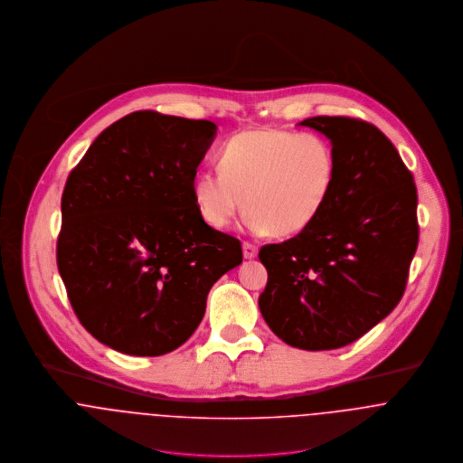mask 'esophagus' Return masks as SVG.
Wrapping results in <instances>:
<instances>
[{
	"mask_svg": "<svg viewBox=\"0 0 463 463\" xmlns=\"http://www.w3.org/2000/svg\"><path fill=\"white\" fill-rule=\"evenodd\" d=\"M243 256H245V259H254V257L257 256L256 245L245 241V243H243Z\"/></svg>",
	"mask_w": 463,
	"mask_h": 463,
	"instance_id": "1",
	"label": "esophagus"
}]
</instances>
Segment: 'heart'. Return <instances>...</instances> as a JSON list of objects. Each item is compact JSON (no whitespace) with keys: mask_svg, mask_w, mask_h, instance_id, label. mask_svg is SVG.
Segmentation results:
<instances>
[{"mask_svg":"<svg viewBox=\"0 0 463 463\" xmlns=\"http://www.w3.org/2000/svg\"><path fill=\"white\" fill-rule=\"evenodd\" d=\"M218 166L197 174L192 184L203 220L223 229L247 209L250 231L277 238L307 231L332 203L339 179V159L328 138L279 128L231 137Z\"/></svg>","mask_w":463,"mask_h":463,"instance_id":"obj_1","label":"heart"}]
</instances>
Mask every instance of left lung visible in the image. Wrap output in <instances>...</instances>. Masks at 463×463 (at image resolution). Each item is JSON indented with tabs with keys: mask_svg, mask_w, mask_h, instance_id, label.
<instances>
[{
	"mask_svg": "<svg viewBox=\"0 0 463 463\" xmlns=\"http://www.w3.org/2000/svg\"><path fill=\"white\" fill-rule=\"evenodd\" d=\"M339 159L332 203L298 236L264 245L259 308L277 337L321 352L357 341L405 293L419 241L417 190L392 142L350 117H312Z\"/></svg>",
	"mask_w": 463,
	"mask_h": 463,
	"instance_id": "obj_1",
	"label": "left lung"
}]
</instances>
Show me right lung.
<instances>
[{
	"label": "right lung",
	"instance_id": "obj_1",
	"mask_svg": "<svg viewBox=\"0 0 463 463\" xmlns=\"http://www.w3.org/2000/svg\"><path fill=\"white\" fill-rule=\"evenodd\" d=\"M211 120L135 111L69 174L56 262L80 323L106 346L157 357L188 341L213 284L243 260L194 201Z\"/></svg>",
	"mask_w": 463,
	"mask_h": 463
}]
</instances>
